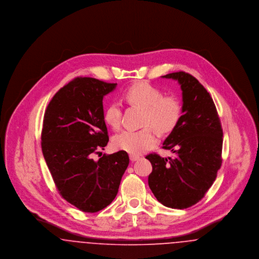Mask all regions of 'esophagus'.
<instances>
[{
    "mask_svg": "<svg viewBox=\"0 0 259 259\" xmlns=\"http://www.w3.org/2000/svg\"><path fill=\"white\" fill-rule=\"evenodd\" d=\"M141 157L138 156V155H133V154H130V160L132 162H135V161L139 160Z\"/></svg>",
    "mask_w": 259,
    "mask_h": 259,
    "instance_id": "obj_1",
    "label": "esophagus"
}]
</instances>
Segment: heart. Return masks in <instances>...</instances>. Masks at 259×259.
<instances>
[{
    "mask_svg": "<svg viewBox=\"0 0 259 259\" xmlns=\"http://www.w3.org/2000/svg\"><path fill=\"white\" fill-rule=\"evenodd\" d=\"M122 97L130 106L144 111L142 125L146 126L138 131L126 130L114 136L113 147L130 154H142L156 145L157 140L150 126L159 134H167L172 132L182 117V104L179 98L174 95L163 96L159 88L148 82L132 84L124 91ZM104 120L114 130L120 127L121 108L117 103L106 107Z\"/></svg>",
    "mask_w": 259,
    "mask_h": 259,
    "instance_id": "b5f03b06",
    "label": "heart"
}]
</instances>
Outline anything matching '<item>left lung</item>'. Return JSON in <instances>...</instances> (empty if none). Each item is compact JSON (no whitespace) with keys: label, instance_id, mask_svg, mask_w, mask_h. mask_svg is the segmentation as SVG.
Here are the masks:
<instances>
[{"label":"left lung","instance_id":"8db88e82","mask_svg":"<svg viewBox=\"0 0 259 259\" xmlns=\"http://www.w3.org/2000/svg\"><path fill=\"white\" fill-rule=\"evenodd\" d=\"M162 76L181 84L183 115L163 143L175 157L146 156L152 165L148 185L162 205L186 209L205 196L221 169L222 123L209 92L193 75L177 72Z\"/></svg>","mask_w":259,"mask_h":259}]
</instances>
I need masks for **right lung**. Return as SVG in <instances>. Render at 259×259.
Masks as SVG:
<instances>
[{
	"mask_svg": "<svg viewBox=\"0 0 259 259\" xmlns=\"http://www.w3.org/2000/svg\"><path fill=\"white\" fill-rule=\"evenodd\" d=\"M115 87L75 77L53 96L44 116L41 150L53 182L62 198L84 212L111 204L129 164L124 150L93 159L109 142L103 98Z\"/></svg>",
	"mask_w": 259,
	"mask_h": 259,
	"instance_id": "right-lung-1",
	"label": "right lung"
}]
</instances>
